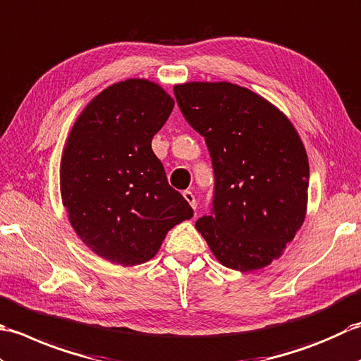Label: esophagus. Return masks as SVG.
<instances>
[{"label": "esophagus", "instance_id": "1", "mask_svg": "<svg viewBox=\"0 0 361 361\" xmlns=\"http://www.w3.org/2000/svg\"><path fill=\"white\" fill-rule=\"evenodd\" d=\"M182 195H183V197H185V201L191 205V209H196L197 207V201H196V197H195L193 193H191V191L185 190Z\"/></svg>", "mask_w": 361, "mask_h": 361}]
</instances>
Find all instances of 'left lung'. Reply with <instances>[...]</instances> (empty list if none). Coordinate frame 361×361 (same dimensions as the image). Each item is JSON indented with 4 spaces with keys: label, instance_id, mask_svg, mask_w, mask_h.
<instances>
[{
    "label": "left lung",
    "instance_id": "8db88e82",
    "mask_svg": "<svg viewBox=\"0 0 361 361\" xmlns=\"http://www.w3.org/2000/svg\"><path fill=\"white\" fill-rule=\"evenodd\" d=\"M174 97L204 137L215 174L197 232L227 268L268 267L305 218L310 171L296 129L267 99L231 82L176 85Z\"/></svg>",
    "mask_w": 361,
    "mask_h": 361
}]
</instances>
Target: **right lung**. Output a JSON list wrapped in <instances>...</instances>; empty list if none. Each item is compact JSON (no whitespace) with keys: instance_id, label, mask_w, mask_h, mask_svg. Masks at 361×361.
<instances>
[{"instance_id":"obj_1","label":"right lung","mask_w":361,"mask_h":361,"mask_svg":"<svg viewBox=\"0 0 361 361\" xmlns=\"http://www.w3.org/2000/svg\"><path fill=\"white\" fill-rule=\"evenodd\" d=\"M173 107L157 84L128 79L101 92L70 132L62 201L79 238L109 262H148L166 232L193 216L151 148Z\"/></svg>"}]
</instances>
